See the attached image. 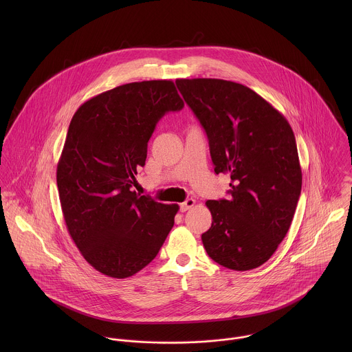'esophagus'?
I'll use <instances>...</instances> for the list:
<instances>
[{"mask_svg":"<svg viewBox=\"0 0 352 352\" xmlns=\"http://www.w3.org/2000/svg\"><path fill=\"white\" fill-rule=\"evenodd\" d=\"M194 206H195V201H194V199H187V201H183V203L180 204V210L184 212V211L192 208Z\"/></svg>","mask_w":352,"mask_h":352,"instance_id":"34e87169","label":"esophagus"}]
</instances>
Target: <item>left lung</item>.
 Masks as SVG:
<instances>
[{"label":"left lung","instance_id":"8db88e82","mask_svg":"<svg viewBox=\"0 0 352 352\" xmlns=\"http://www.w3.org/2000/svg\"><path fill=\"white\" fill-rule=\"evenodd\" d=\"M176 85L207 134L214 172L232 179L229 199L206 201L212 222L201 234L204 250L226 268H257L286 237L301 195L292 126L243 84L179 78Z\"/></svg>","mask_w":352,"mask_h":352}]
</instances>
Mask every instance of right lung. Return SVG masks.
<instances>
[{"instance_id":"1","label":"right lung","mask_w":352,"mask_h":352,"mask_svg":"<svg viewBox=\"0 0 352 352\" xmlns=\"http://www.w3.org/2000/svg\"><path fill=\"white\" fill-rule=\"evenodd\" d=\"M184 101L173 81L130 82L85 101L72 118L56 166L65 223L84 258L102 275L133 276L157 256L177 204L133 191L161 116Z\"/></svg>"}]
</instances>
